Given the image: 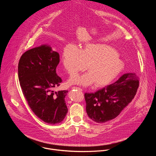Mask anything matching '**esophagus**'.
Wrapping results in <instances>:
<instances>
[{"instance_id": "obj_1", "label": "esophagus", "mask_w": 156, "mask_h": 156, "mask_svg": "<svg viewBox=\"0 0 156 156\" xmlns=\"http://www.w3.org/2000/svg\"><path fill=\"white\" fill-rule=\"evenodd\" d=\"M72 89H76V90H79V91H83L82 89H81V88H80V87H75V86H74V87H72Z\"/></svg>"}]
</instances>
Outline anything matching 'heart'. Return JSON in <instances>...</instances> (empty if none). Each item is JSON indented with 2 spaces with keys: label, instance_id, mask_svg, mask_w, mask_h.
I'll return each instance as SVG.
<instances>
[{
  "label": "heart",
  "instance_id": "heart-1",
  "mask_svg": "<svg viewBox=\"0 0 156 156\" xmlns=\"http://www.w3.org/2000/svg\"><path fill=\"white\" fill-rule=\"evenodd\" d=\"M62 63L66 72L72 76L83 71L87 65L88 73L69 80L70 84L84 86L94 83L96 87L105 86L120 75L125 66L113 48L101 43H88L81 49L69 44L63 50Z\"/></svg>",
  "mask_w": 156,
  "mask_h": 156
}]
</instances>
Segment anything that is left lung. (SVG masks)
<instances>
[{
    "instance_id": "obj_1",
    "label": "left lung",
    "mask_w": 156,
    "mask_h": 156,
    "mask_svg": "<svg viewBox=\"0 0 156 156\" xmlns=\"http://www.w3.org/2000/svg\"><path fill=\"white\" fill-rule=\"evenodd\" d=\"M138 86L139 79L136 74L128 73L94 93H85L88 117L97 123L116 118L134 98Z\"/></svg>"
}]
</instances>
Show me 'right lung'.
<instances>
[{
    "mask_svg": "<svg viewBox=\"0 0 156 156\" xmlns=\"http://www.w3.org/2000/svg\"><path fill=\"white\" fill-rule=\"evenodd\" d=\"M59 62V54L44 44L25 52L18 66L21 90L30 107L49 124L62 122L68 112L65 101L68 91H54L62 81L56 73Z\"/></svg>",
    "mask_w": 156,
    "mask_h": 156,
    "instance_id": "1",
    "label": "right lung"
}]
</instances>
